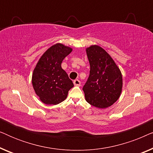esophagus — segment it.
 Instances as JSON below:
<instances>
[{
	"instance_id": "1",
	"label": "esophagus",
	"mask_w": 153,
	"mask_h": 153,
	"mask_svg": "<svg viewBox=\"0 0 153 153\" xmlns=\"http://www.w3.org/2000/svg\"><path fill=\"white\" fill-rule=\"evenodd\" d=\"M74 85H76V86H79L81 85V81L78 80V79H76V80L74 81Z\"/></svg>"
}]
</instances>
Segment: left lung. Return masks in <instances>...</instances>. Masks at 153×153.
Segmentation results:
<instances>
[{"label":"left lung","mask_w":153,"mask_h":153,"mask_svg":"<svg viewBox=\"0 0 153 153\" xmlns=\"http://www.w3.org/2000/svg\"><path fill=\"white\" fill-rule=\"evenodd\" d=\"M86 53L91 70L83 87L85 100L97 108H107L120 97L122 74L109 54L100 46L86 48Z\"/></svg>","instance_id":"left-lung-1"}]
</instances>
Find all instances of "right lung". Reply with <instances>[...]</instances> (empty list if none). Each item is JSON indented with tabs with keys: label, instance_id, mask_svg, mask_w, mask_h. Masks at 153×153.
<instances>
[{
	"label": "right lung",
	"instance_id": "1",
	"mask_svg": "<svg viewBox=\"0 0 153 153\" xmlns=\"http://www.w3.org/2000/svg\"><path fill=\"white\" fill-rule=\"evenodd\" d=\"M72 51L62 44L49 48L33 70L32 83L35 93L43 103L56 105L64 101L74 86L72 80L61 68L62 60Z\"/></svg>",
	"mask_w": 153,
	"mask_h": 153
}]
</instances>
